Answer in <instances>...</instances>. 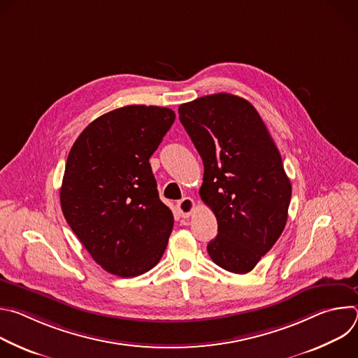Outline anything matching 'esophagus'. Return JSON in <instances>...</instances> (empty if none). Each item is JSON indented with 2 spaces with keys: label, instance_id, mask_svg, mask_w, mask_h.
<instances>
[{
  "label": "esophagus",
  "instance_id": "34e87169",
  "mask_svg": "<svg viewBox=\"0 0 358 358\" xmlns=\"http://www.w3.org/2000/svg\"><path fill=\"white\" fill-rule=\"evenodd\" d=\"M194 207H195V202L189 196H185L177 202V210L182 218H188L192 214Z\"/></svg>",
  "mask_w": 358,
  "mask_h": 358
}]
</instances>
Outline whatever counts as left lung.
<instances>
[{
    "mask_svg": "<svg viewBox=\"0 0 358 358\" xmlns=\"http://www.w3.org/2000/svg\"><path fill=\"white\" fill-rule=\"evenodd\" d=\"M203 163L201 199L217 217L207 250L234 273L250 272L282 235L292 196L282 157L248 100L217 93L178 108Z\"/></svg>",
    "mask_w": 358,
    "mask_h": 358,
    "instance_id": "1",
    "label": "left lung"
}]
</instances>
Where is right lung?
Listing matches in <instances>:
<instances>
[{
    "instance_id": "right-lung-1",
    "label": "right lung",
    "mask_w": 358,
    "mask_h": 358,
    "mask_svg": "<svg viewBox=\"0 0 358 358\" xmlns=\"http://www.w3.org/2000/svg\"><path fill=\"white\" fill-rule=\"evenodd\" d=\"M176 120L167 108L131 105L93 120L73 143L61 187L64 217L105 271L133 278L155 268L174 217L148 163Z\"/></svg>"
}]
</instances>
